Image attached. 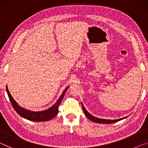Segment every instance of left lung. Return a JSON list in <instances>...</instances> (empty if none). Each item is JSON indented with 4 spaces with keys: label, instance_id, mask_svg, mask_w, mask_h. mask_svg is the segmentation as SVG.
<instances>
[{
    "label": "left lung",
    "instance_id": "obj_1",
    "mask_svg": "<svg viewBox=\"0 0 148 148\" xmlns=\"http://www.w3.org/2000/svg\"><path fill=\"white\" fill-rule=\"evenodd\" d=\"M82 108H83L84 110V112L86 116H87V118H89V120H91V121H93L95 123H105V124H110V123H116L117 121H120V120H122L123 119L127 118V117H125L123 118H121V119H101V118H98V117H96L93 116H92L91 114H89L88 112L87 111L85 108V107L84 106L83 103L82 102Z\"/></svg>",
    "mask_w": 148,
    "mask_h": 148
}]
</instances>
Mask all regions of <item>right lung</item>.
I'll return each mask as SVG.
<instances>
[{
	"label": "right lung",
	"instance_id": "right-lung-1",
	"mask_svg": "<svg viewBox=\"0 0 148 148\" xmlns=\"http://www.w3.org/2000/svg\"><path fill=\"white\" fill-rule=\"evenodd\" d=\"M69 86H68L65 89L62 93L61 94V96L57 100V101L55 103L53 106L49 108L48 109L42 110V111H39V112H34L31 111V110H27L24 108H22L17 103V102L15 101L13 97L10 93V91L8 89V86L6 85V91L7 93H8L10 101L12 106L16 110V112L20 116H21L23 118L28 119L29 121H36V122H41V121H49V120H51L53 119V117L57 116V114H58L59 112V106L60 103H61V101L63 99L64 95L65 94V92L66 91V90L68 89Z\"/></svg>",
	"mask_w": 148,
	"mask_h": 148
}]
</instances>
